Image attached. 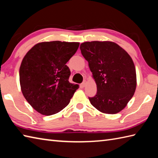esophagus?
Wrapping results in <instances>:
<instances>
[{
	"mask_svg": "<svg viewBox=\"0 0 158 158\" xmlns=\"http://www.w3.org/2000/svg\"><path fill=\"white\" fill-rule=\"evenodd\" d=\"M85 85H86V81H83V82L81 83V88H84Z\"/></svg>",
	"mask_w": 158,
	"mask_h": 158,
	"instance_id": "obj_1",
	"label": "esophagus"
}]
</instances>
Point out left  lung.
<instances>
[{
  "label": "left lung",
  "instance_id": "8db88e82",
  "mask_svg": "<svg viewBox=\"0 0 158 158\" xmlns=\"http://www.w3.org/2000/svg\"><path fill=\"white\" fill-rule=\"evenodd\" d=\"M80 49L97 84V94L89 97L90 103L101 112L118 113L131 100L136 88V73L130 55L109 41L85 42Z\"/></svg>",
  "mask_w": 158,
  "mask_h": 158
}]
</instances>
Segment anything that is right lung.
Listing matches in <instances>:
<instances>
[{"instance_id":"1","label":"right lung","mask_w":158,"mask_h":158,"mask_svg":"<svg viewBox=\"0 0 158 158\" xmlns=\"http://www.w3.org/2000/svg\"><path fill=\"white\" fill-rule=\"evenodd\" d=\"M79 46V42H40L24 57L19 71L21 90L38 112L52 115L69 104L79 85L69 82L70 70L66 64Z\"/></svg>"}]
</instances>
